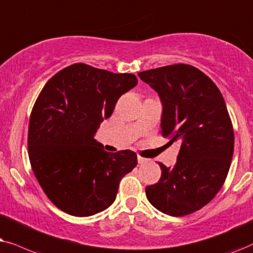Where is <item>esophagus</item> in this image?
Listing matches in <instances>:
<instances>
[{
    "label": "esophagus",
    "instance_id": "esophagus-1",
    "mask_svg": "<svg viewBox=\"0 0 253 253\" xmlns=\"http://www.w3.org/2000/svg\"><path fill=\"white\" fill-rule=\"evenodd\" d=\"M137 162H139V164H144V163H148V162H149V160H148V158H144V157H142V156H137Z\"/></svg>",
    "mask_w": 253,
    "mask_h": 253
}]
</instances>
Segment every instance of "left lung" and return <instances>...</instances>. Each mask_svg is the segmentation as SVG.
I'll list each match as a JSON object with an SVG mask.
<instances>
[{
  "label": "left lung",
  "mask_w": 253,
  "mask_h": 253,
  "mask_svg": "<svg viewBox=\"0 0 253 253\" xmlns=\"http://www.w3.org/2000/svg\"><path fill=\"white\" fill-rule=\"evenodd\" d=\"M163 104L161 134L179 141L173 167L160 163L158 183L147 199L162 213L184 216L210 203L227 178L234 154V128L218 87L201 70L177 63L137 74Z\"/></svg>",
  "instance_id": "1"
}]
</instances>
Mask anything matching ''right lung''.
Returning a JSON list of instances; mask_svg holds the SVG:
<instances>
[{
  "label": "right lung",
  "instance_id": "add662e5",
  "mask_svg": "<svg viewBox=\"0 0 253 253\" xmlns=\"http://www.w3.org/2000/svg\"><path fill=\"white\" fill-rule=\"evenodd\" d=\"M136 84L133 74L75 63L42 87L30 116L28 151L37 180L59 210L90 216L114 203L121 178L136 167V154L107 153L93 135Z\"/></svg>",
  "mask_w": 253,
  "mask_h": 253
}]
</instances>
